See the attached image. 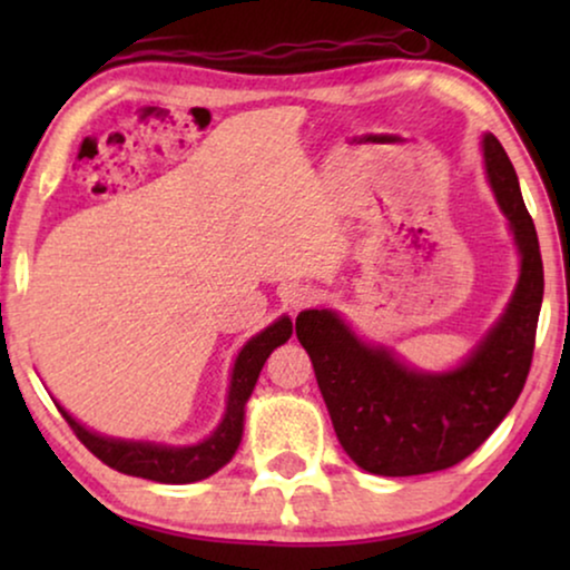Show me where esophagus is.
Wrapping results in <instances>:
<instances>
[{
	"mask_svg": "<svg viewBox=\"0 0 570 570\" xmlns=\"http://www.w3.org/2000/svg\"><path fill=\"white\" fill-rule=\"evenodd\" d=\"M316 301H318V291L311 285H298V287H293V291H287V295H285V303L295 311L314 306Z\"/></svg>",
	"mask_w": 570,
	"mask_h": 570,
	"instance_id": "1",
	"label": "esophagus"
}]
</instances>
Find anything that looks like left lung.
<instances>
[{"label":"left lung","mask_w":570,"mask_h":570,"mask_svg":"<svg viewBox=\"0 0 570 570\" xmlns=\"http://www.w3.org/2000/svg\"><path fill=\"white\" fill-rule=\"evenodd\" d=\"M482 155L521 254V275L501 322L456 371L407 368L392 350L357 340L326 308L301 311L295 318L334 433L371 474L410 478L459 464L501 425L527 384L544 291L540 240L503 145L485 135Z\"/></svg>","instance_id":"1"}]
</instances>
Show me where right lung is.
<instances>
[{
	"label": "right lung",
	"mask_w": 570,
	"mask_h": 570,
	"mask_svg": "<svg viewBox=\"0 0 570 570\" xmlns=\"http://www.w3.org/2000/svg\"><path fill=\"white\" fill-rule=\"evenodd\" d=\"M291 334L293 322L283 316L246 342L236 357V365H233L228 407H225L223 423L217 425V431L209 439L194 443V446H163V443L150 441L108 439V435H98L82 428L65 407H59V412L65 415L77 439L85 443V449L92 451L100 462L116 472L153 482H166V485H186V482L205 480L228 464L233 454H236L240 435H244L246 402L254 392L262 365L272 350L291 340Z\"/></svg>",
	"instance_id": "add662e5"
}]
</instances>
